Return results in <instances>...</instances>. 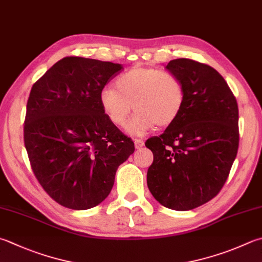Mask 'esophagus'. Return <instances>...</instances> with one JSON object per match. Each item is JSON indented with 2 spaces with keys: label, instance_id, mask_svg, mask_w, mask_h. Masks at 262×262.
Listing matches in <instances>:
<instances>
[{
  "label": "esophagus",
  "instance_id": "esophagus-1",
  "mask_svg": "<svg viewBox=\"0 0 262 262\" xmlns=\"http://www.w3.org/2000/svg\"><path fill=\"white\" fill-rule=\"evenodd\" d=\"M144 145H145L144 140H141V139H136L135 140V147L137 148V149H140V148L144 147Z\"/></svg>",
  "mask_w": 262,
  "mask_h": 262
}]
</instances>
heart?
Instances as JSON below:
<instances>
[{
    "instance_id": "obj_1",
    "label": "heart",
    "mask_w": 262,
    "mask_h": 262,
    "mask_svg": "<svg viewBox=\"0 0 262 262\" xmlns=\"http://www.w3.org/2000/svg\"><path fill=\"white\" fill-rule=\"evenodd\" d=\"M114 88H103L99 102L113 124L123 126L132 110L136 114L126 124L131 135H145L155 125H171L182 111L185 88L180 78L151 67H133L115 81Z\"/></svg>"
}]
</instances>
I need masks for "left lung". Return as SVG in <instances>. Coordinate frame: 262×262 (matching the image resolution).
<instances>
[{
  "label": "left lung",
  "mask_w": 262,
  "mask_h": 262,
  "mask_svg": "<svg viewBox=\"0 0 262 262\" xmlns=\"http://www.w3.org/2000/svg\"><path fill=\"white\" fill-rule=\"evenodd\" d=\"M165 68L184 84L185 103L160 137L146 141L154 154L147 186L163 206L188 211L213 199L228 178L238 149V107L214 68L186 58Z\"/></svg>",
  "instance_id": "8db88e82"
}]
</instances>
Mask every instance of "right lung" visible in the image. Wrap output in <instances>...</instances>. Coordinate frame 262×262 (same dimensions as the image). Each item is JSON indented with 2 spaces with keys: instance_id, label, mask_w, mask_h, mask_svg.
Returning a JSON list of instances; mask_svg holds the SVG:
<instances>
[{
  "instance_id": "right-lung-1",
  "label": "right lung",
  "mask_w": 262,
  "mask_h": 262,
  "mask_svg": "<svg viewBox=\"0 0 262 262\" xmlns=\"http://www.w3.org/2000/svg\"><path fill=\"white\" fill-rule=\"evenodd\" d=\"M121 63L66 57L33 85L24 126L34 174L65 208H95L110 195L133 141L103 114L99 93Z\"/></svg>"
}]
</instances>
